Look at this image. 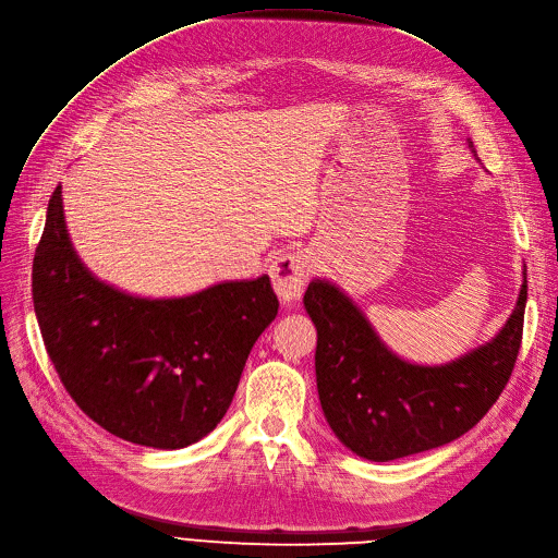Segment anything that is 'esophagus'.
<instances>
[{"label": "esophagus", "instance_id": "obj_1", "mask_svg": "<svg viewBox=\"0 0 558 558\" xmlns=\"http://www.w3.org/2000/svg\"><path fill=\"white\" fill-rule=\"evenodd\" d=\"M312 274V262L305 253H284L271 264V282L282 303L301 299L305 280Z\"/></svg>", "mask_w": 558, "mask_h": 558}]
</instances>
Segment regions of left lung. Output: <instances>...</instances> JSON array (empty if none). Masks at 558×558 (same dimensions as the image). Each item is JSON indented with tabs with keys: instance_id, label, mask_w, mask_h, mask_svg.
<instances>
[{
	"instance_id": "8db88e82",
	"label": "left lung",
	"mask_w": 558,
	"mask_h": 558,
	"mask_svg": "<svg viewBox=\"0 0 558 558\" xmlns=\"http://www.w3.org/2000/svg\"><path fill=\"white\" fill-rule=\"evenodd\" d=\"M303 303L317 326L314 367L330 428L353 453L385 463L460 438L493 408L520 353L526 280L493 342L445 367L392 355L362 312L324 280L310 282Z\"/></svg>"
}]
</instances>
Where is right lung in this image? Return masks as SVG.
Returning <instances> with one entry per match:
<instances>
[{
    "instance_id": "right-lung-1",
    "label": "right lung",
    "mask_w": 558,
    "mask_h": 558,
    "mask_svg": "<svg viewBox=\"0 0 558 558\" xmlns=\"http://www.w3.org/2000/svg\"><path fill=\"white\" fill-rule=\"evenodd\" d=\"M32 299L72 401L118 438L155 449H182L216 428L278 314L269 276L166 301L95 280L70 246L61 184L36 246Z\"/></svg>"
}]
</instances>
